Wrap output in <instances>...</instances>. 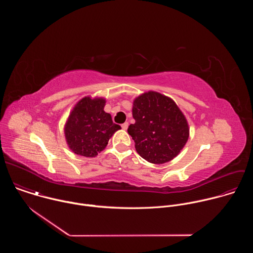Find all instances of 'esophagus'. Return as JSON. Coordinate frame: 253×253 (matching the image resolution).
I'll use <instances>...</instances> for the list:
<instances>
[{
  "mask_svg": "<svg viewBox=\"0 0 253 253\" xmlns=\"http://www.w3.org/2000/svg\"><path fill=\"white\" fill-rule=\"evenodd\" d=\"M128 125H129V124H128L127 122H125L124 124H122V125H121V126H122V129H123V130H127V128H128Z\"/></svg>",
  "mask_w": 253,
  "mask_h": 253,
  "instance_id": "obj_1",
  "label": "esophagus"
}]
</instances>
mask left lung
Masks as SVG:
<instances>
[{"mask_svg": "<svg viewBox=\"0 0 253 253\" xmlns=\"http://www.w3.org/2000/svg\"><path fill=\"white\" fill-rule=\"evenodd\" d=\"M135 123L128 133L137 153L153 164L174 159L189 137V125L183 112L170 98L155 91L139 95L133 101Z\"/></svg>", "mask_w": 253, "mask_h": 253, "instance_id": "1", "label": "left lung"}]
</instances>
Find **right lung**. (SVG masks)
I'll use <instances>...</instances> for the list:
<instances>
[{"instance_id":"1","label":"right lung","mask_w":253,"mask_h":253,"mask_svg":"<svg viewBox=\"0 0 253 253\" xmlns=\"http://www.w3.org/2000/svg\"><path fill=\"white\" fill-rule=\"evenodd\" d=\"M106 99L86 96L76 103L64 126L67 145L72 152L93 158L102 152L121 127L104 111Z\"/></svg>"}]
</instances>
